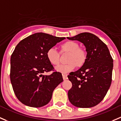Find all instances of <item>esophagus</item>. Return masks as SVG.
Here are the masks:
<instances>
[{
  "label": "esophagus",
  "instance_id": "esophagus-1",
  "mask_svg": "<svg viewBox=\"0 0 121 121\" xmlns=\"http://www.w3.org/2000/svg\"><path fill=\"white\" fill-rule=\"evenodd\" d=\"M63 79L64 80H66L68 78H67V76L66 75H63Z\"/></svg>",
  "mask_w": 121,
  "mask_h": 121
}]
</instances>
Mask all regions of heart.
Segmentation results:
<instances>
[{"label":"heart","mask_w":121,"mask_h":121,"mask_svg":"<svg viewBox=\"0 0 121 121\" xmlns=\"http://www.w3.org/2000/svg\"><path fill=\"white\" fill-rule=\"evenodd\" d=\"M61 52L69 53L67 63L68 64L61 65L56 68L57 72L63 74H66L75 68L76 67H81L83 66L87 59V53L82 48H79V45L74 41H67L61 45ZM46 57L48 61L53 65H58L60 64L59 52L54 48L48 49L46 53Z\"/></svg>","instance_id":"1"}]
</instances>
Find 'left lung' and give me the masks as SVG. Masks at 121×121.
I'll return each instance as SVG.
<instances>
[{
    "label": "left lung",
    "mask_w": 121,
    "mask_h": 121,
    "mask_svg": "<svg viewBox=\"0 0 121 121\" xmlns=\"http://www.w3.org/2000/svg\"><path fill=\"white\" fill-rule=\"evenodd\" d=\"M67 39L82 43L87 52L83 65L68 75L72 84L68 99L77 107H93L103 100L111 86L113 60L106 44L94 34L83 32Z\"/></svg>",
    "instance_id": "obj_1"
}]
</instances>
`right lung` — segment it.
<instances>
[{"instance_id":"obj_1","label":"right lung","mask_w":121,"mask_h":121,"mask_svg":"<svg viewBox=\"0 0 121 121\" xmlns=\"http://www.w3.org/2000/svg\"><path fill=\"white\" fill-rule=\"evenodd\" d=\"M65 39L38 32L25 38L16 46L10 58V81L16 97L22 104L37 108L50 101L54 89L63 79L58 72L43 75L54 69L46 53Z\"/></svg>"}]
</instances>
